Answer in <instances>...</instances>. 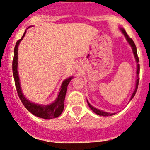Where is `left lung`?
<instances>
[{
  "mask_svg": "<svg viewBox=\"0 0 150 150\" xmlns=\"http://www.w3.org/2000/svg\"><path fill=\"white\" fill-rule=\"evenodd\" d=\"M121 30H122V33H123L124 36H125L126 39H127V40L128 41V42L129 43L130 45H131V47H132L133 54H134L135 59H136V62H137V71H136V73H137V80H136V89H135L132 96H131V98H130V100H132V98H133V97H134V96H135V94H136V91H137V89H138V87L139 79H140V78H139V75H140V65H139V64H138L139 59H138V54H137L136 46V45H135L134 42H133V40L131 39L129 35H128V34L127 33V32H126L125 30L123 29V28H121ZM87 103H88V105H89V108H91V110H92V111L94 112L96 115H100V116L108 117V116H112V115H115V113L106 112H104V111H103V110H100L97 109V108H95L94 107H93V106L91 105L90 104L89 102H88V100H87Z\"/></svg>",
  "mask_w": 150,
  "mask_h": 150,
  "instance_id": "8db88e82",
  "label": "left lung"
}]
</instances>
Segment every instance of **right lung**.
<instances>
[{
  "label": "right lung",
  "mask_w": 150,
  "mask_h": 150,
  "mask_svg": "<svg viewBox=\"0 0 150 150\" xmlns=\"http://www.w3.org/2000/svg\"><path fill=\"white\" fill-rule=\"evenodd\" d=\"M26 30H25L24 33L21 39L17 40L16 42L15 47H14V59L12 61V72H13L14 83H15L16 89H17L18 96L20 98L21 101L22 102L25 108L30 112V113L35 115L36 117H38L40 118L45 119H53L58 117L62 113L64 108V100L65 97H66V90L68 84L70 82V80L73 79V77H69V78L66 79L63 82L60 88V91H59V95H58L57 99L54 103L52 104L47 105H38L31 103L29 100H28L25 98L24 96L21 91L20 82H19V77L18 75L17 70V65H18V46L21 40L23 38L25 34H26Z\"/></svg>",
  "instance_id": "add662e5"
}]
</instances>
